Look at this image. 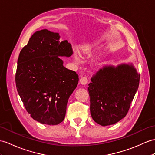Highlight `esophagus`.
<instances>
[{"instance_id": "esophagus-1", "label": "esophagus", "mask_w": 155, "mask_h": 155, "mask_svg": "<svg viewBox=\"0 0 155 155\" xmlns=\"http://www.w3.org/2000/svg\"><path fill=\"white\" fill-rule=\"evenodd\" d=\"M88 82V78L87 76L81 77L80 79V83L82 85H85Z\"/></svg>"}]
</instances>
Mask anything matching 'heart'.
<instances>
[{
    "label": "heart",
    "instance_id": "1",
    "mask_svg": "<svg viewBox=\"0 0 155 155\" xmlns=\"http://www.w3.org/2000/svg\"><path fill=\"white\" fill-rule=\"evenodd\" d=\"M91 48V46L90 45H86L81 48V51L84 54H87V53H88L89 51H90ZM74 56H75V58L77 60H79L80 59V55L78 53V52H75Z\"/></svg>",
    "mask_w": 155,
    "mask_h": 155
}]
</instances>
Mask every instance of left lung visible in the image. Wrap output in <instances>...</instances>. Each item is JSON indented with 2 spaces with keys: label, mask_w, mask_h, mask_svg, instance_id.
I'll return each mask as SVG.
<instances>
[{
  "label": "left lung",
  "mask_w": 155,
  "mask_h": 155,
  "mask_svg": "<svg viewBox=\"0 0 155 155\" xmlns=\"http://www.w3.org/2000/svg\"><path fill=\"white\" fill-rule=\"evenodd\" d=\"M140 75L134 66H105L89 84L92 118L103 126L112 125L124 118L136 93Z\"/></svg>",
  "instance_id": "8db88e82"
}]
</instances>
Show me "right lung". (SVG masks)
<instances>
[{"label": "right lung", "instance_id": "add662e5", "mask_svg": "<svg viewBox=\"0 0 155 155\" xmlns=\"http://www.w3.org/2000/svg\"><path fill=\"white\" fill-rule=\"evenodd\" d=\"M59 38L58 33L47 29L34 33L20 52L15 77L26 110L47 125L64 119L68 100L79 81L76 72L68 70L59 58L73 54L68 41Z\"/></svg>", "mask_w": 155, "mask_h": 155}]
</instances>
